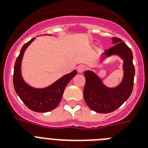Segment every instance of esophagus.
Listing matches in <instances>:
<instances>
[{"mask_svg":"<svg viewBox=\"0 0 148 148\" xmlns=\"http://www.w3.org/2000/svg\"><path fill=\"white\" fill-rule=\"evenodd\" d=\"M77 70H78L79 73H82L85 70V67L84 65H80L79 67H78V69H77Z\"/></svg>","mask_w":148,"mask_h":148,"instance_id":"34e87169","label":"esophagus"}]
</instances>
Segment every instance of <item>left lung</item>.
Segmentation results:
<instances>
[{
	"label": "left lung",
	"mask_w": 148,
	"mask_h": 148,
	"mask_svg": "<svg viewBox=\"0 0 148 148\" xmlns=\"http://www.w3.org/2000/svg\"><path fill=\"white\" fill-rule=\"evenodd\" d=\"M114 45L103 53V61L112 56H117L122 60L123 77L120 84L108 87L101 78L92 70H86L84 97L86 105L97 113L114 112L121 106L131 95L134 86L135 69L133 64V53L127 45L119 38L112 37Z\"/></svg>",
	"instance_id": "left-lung-1"
}]
</instances>
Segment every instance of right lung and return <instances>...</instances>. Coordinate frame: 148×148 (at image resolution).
I'll use <instances>...</instances> for the list:
<instances>
[{"mask_svg": "<svg viewBox=\"0 0 148 148\" xmlns=\"http://www.w3.org/2000/svg\"><path fill=\"white\" fill-rule=\"evenodd\" d=\"M48 35L51 36V34ZM35 39L36 37L25 43L20 50L14 64L13 84L17 95L28 108L34 112L44 113L57 107L62 100L65 87L69 81L76 75L77 71L73 70L67 75H63L47 87L35 88L28 84L22 76V60L26 48Z\"/></svg>", "mask_w": 148, "mask_h": 148, "instance_id": "obj_1", "label": "right lung"}]
</instances>
